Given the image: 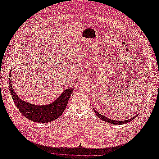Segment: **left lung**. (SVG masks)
<instances>
[{
  "mask_svg": "<svg viewBox=\"0 0 159 159\" xmlns=\"http://www.w3.org/2000/svg\"><path fill=\"white\" fill-rule=\"evenodd\" d=\"M94 111L95 113H96L97 116H98V118H100V119L102 120L103 121H105V122H108V123H109V124H113V125H122V124H127V123H128V122H131V121L132 120H133L134 118H135L137 116V115H136V116H133V118H130V119L125 120H124V121H123V120H120H120H111V119H110V118H107V117H106V116H103V115L100 114V113L98 112L94 109Z\"/></svg>",
  "mask_w": 159,
  "mask_h": 159,
  "instance_id": "8db88e82",
  "label": "left lung"
}]
</instances>
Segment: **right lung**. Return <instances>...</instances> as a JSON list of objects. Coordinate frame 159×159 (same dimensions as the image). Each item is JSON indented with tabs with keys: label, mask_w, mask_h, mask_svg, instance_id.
<instances>
[{
	"label": "right lung",
	"mask_w": 159,
	"mask_h": 159,
	"mask_svg": "<svg viewBox=\"0 0 159 159\" xmlns=\"http://www.w3.org/2000/svg\"><path fill=\"white\" fill-rule=\"evenodd\" d=\"M11 72L9 76V87L12 99L21 114L35 122L47 123L61 116L69 102L73 88H69L59 96L53 102L47 105L30 103L20 99L15 92L11 83Z\"/></svg>",
	"instance_id": "add662e5"
}]
</instances>
